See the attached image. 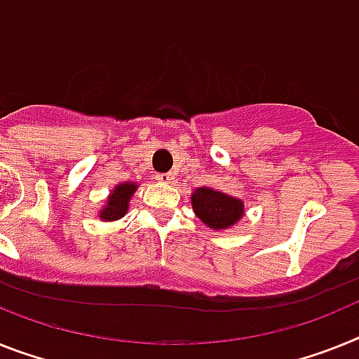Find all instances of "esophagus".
Wrapping results in <instances>:
<instances>
[{"mask_svg": "<svg viewBox=\"0 0 359 359\" xmlns=\"http://www.w3.org/2000/svg\"><path fill=\"white\" fill-rule=\"evenodd\" d=\"M155 179L158 180L161 184H171V182L175 180V175L173 173H158Z\"/></svg>", "mask_w": 359, "mask_h": 359, "instance_id": "obj_1", "label": "esophagus"}]
</instances>
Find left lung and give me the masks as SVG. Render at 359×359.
Returning a JSON list of instances; mask_svg holds the SVG:
<instances>
[{"label": "left lung", "mask_w": 359, "mask_h": 359, "mask_svg": "<svg viewBox=\"0 0 359 359\" xmlns=\"http://www.w3.org/2000/svg\"><path fill=\"white\" fill-rule=\"evenodd\" d=\"M191 206L201 221L213 230L228 228L243 215V203L210 188H198L191 195Z\"/></svg>", "instance_id": "left-lung-1"}]
</instances>
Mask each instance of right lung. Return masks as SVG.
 Instances as JSON below:
<instances>
[{
    "label": "right lung",
    "mask_w": 359,
    "mask_h": 359,
    "mask_svg": "<svg viewBox=\"0 0 359 359\" xmlns=\"http://www.w3.org/2000/svg\"><path fill=\"white\" fill-rule=\"evenodd\" d=\"M135 189H137V186L133 182H123V184L116 186V189H113L111 197L107 198V206L102 210V219L104 221H116V219L123 217V213L128 212L129 198H131Z\"/></svg>",
    "instance_id": "add662e5"
}]
</instances>
